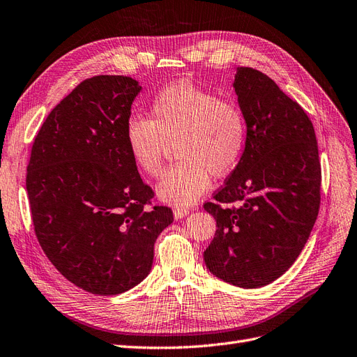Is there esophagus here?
<instances>
[{
	"label": "esophagus",
	"mask_w": 357,
	"mask_h": 357,
	"mask_svg": "<svg viewBox=\"0 0 357 357\" xmlns=\"http://www.w3.org/2000/svg\"><path fill=\"white\" fill-rule=\"evenodd\" d=\"M189 214V210H186V208H176L174 210V218L176 220H181L183 217H186Z\"/></svg>",
	"instance_id": "esophagus-1"
}]
</instances>
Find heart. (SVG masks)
Here are the masks:
<instances>
[{"label":"heart","mask_w":357,"mask_h":357,"mask_svg":"<svg viewBox=\"0 0 357 357\" xmlns=\"http://www.w3.org/2000/svg\"><path fill=\"white\" fill-rule=\"evenodd\" d=\"M247 140V121L236 103L188 82L164 89L151 103L149 119L134 116L126 128L127 151L147 177L161 176L167 147L176 144L180 161L167 171L158 195L180 206L199 199L211 174L235 169Z\"/></svg>","instance_id":"obj_1"}]
</instances>
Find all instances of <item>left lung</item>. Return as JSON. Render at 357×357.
Wrapping results in <instances>:
<instances>
[{
	"mask_svg": "<svg viewBox=\"0 0 357 357\" xmlns=\"http://www.w3.org/2000/svg\"><path fill=\"white\" fill-rule=\"evenodd\" d=\"M233 87L248 140L225 186L204 204L217 221L204 260L227 284L260 288L287 272L310 236L321 162L310 118L272 78L238 68Z\"/></svg>",
	"mask_w": 357,
	"mask_h": 357,
	"instance_id": "left-lung-1",
	"label": "left lung"
}]
</instances>
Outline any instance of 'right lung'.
I'll return each mask as SVG.
<instances>
[{
  "mask_svg": "<svg viewBox=\"0 0 357 357\" xmlns=\"http://www.w3.org/2000/svg\"><path fill=\"white\" fill-rule=\"evenodd\" d=\"M142 87L122 75L82 81L44 121L33 140L26 190L36 239L73 285L116 296L149 275L153 245L173 223L151 205L127 151L126 128Z\"/></svg>",
  "mask_w": 357,
  "mask_h": 357,
  "instance_id": "1",
  "label": "right lung"
}]
</instances>
